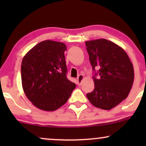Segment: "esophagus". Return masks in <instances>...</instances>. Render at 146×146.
<instances>
[{"label": "esophagus", "instance_id": "obj_1", "mask_svg": "<svg viewBox=\"0 0 146 146\" xmlns=\"http://www.w3.org/2000/svg\"><path fill=\"white\" fill-rule=\"evenodd\" d=\"M84 78V77L83 75H79L78 78V86H81L82 82L83 81Z\"/></svg>", "mask_w": 146, "mask_h": 146}]
</instances>
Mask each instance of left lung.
<instances>
[{
    "mask_svg": "<svg viewBox=\"0 0 146 146\" xmlns=\"http://www.w3.org/2000/svg\"><path fill=\"white\" fill-rule=\"evenodd\" d=\"M85 44L95 72V88L86 97L94 106L110 110L128 97L134 81L133 65L124 50L113 42L98 39Z\"/></svg>",
    "mask_w": 146,
    "mask_h": 146,
    "instance_id": "1",
    "label": "left lung"
}]
</instances>
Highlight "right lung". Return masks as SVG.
Wrapping results in <instances>:
<instances>
[{
	"label": "right lung",
	"instance_id": "obj_1",
	"mask_svg": "<svg viewBox=\"0 0 146 146\" xmlns=\"http://www.w3.org/2000/svg\"><path fill=\"white\" fill-rule=\"evenodd\" d=\"M64 43L44 40L25 55L21 64L23 90L37 108L53 111L68 101L75 84L66 78Z\"/></svg>",
	"mask_w": 146,
	"mask_h": 146
}]
</instances>
